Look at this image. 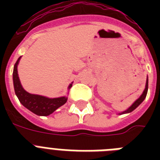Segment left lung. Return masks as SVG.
<instances>
[{
  "label": "left lung",
  "instance_id": "obj_1",
  "mask_svg": "<svg viewBox=\"0 0 160 160\" xmlns=\"http://www.w3.org/2000/svg\"><path fill=\"white\" fill-rule=\"evenodd\" d=\"M147 92H148V79H147V81H146V85H145V89H144V92H143V94H142V95L140 96V97L138 99V100L135 101V102L133 104V105H131V106L129 107V109H127V110H125V111L122 112L121 114H125V113H129V112H132L134 109H135L137 108V107L139 106L140 104H141L143 101H144V100L145 99V97H146V95H147Z\"/></svg>",
  "mask_w": 160,
  "mask_h": 160
}]
</instances>
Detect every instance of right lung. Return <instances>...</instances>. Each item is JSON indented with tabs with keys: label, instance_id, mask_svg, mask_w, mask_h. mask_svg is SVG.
Here are the masks:
<instances>
[{
	"label": "right lung",
	"instance_id": "add662e5",
	"mask_svg": "<svg viewBox=\"0 0 160 160\" xmlns=\"http://www.w3.org/2000/svg\"><path fill=\"white\" fill-rule=\"evenodd\" d=\"M20 59L21 57L18 58V60L14 65L13 84L16 96L18 97L20 102L24 106L37 115L47 116L51 113H53L59 107L66 103L67 97H65V96L49 99V98L44 97L41 95H31L30 93L26 92L21 86L20 80H19L18 74H17V65H18ZM71 86L72 85L70 84L69 89H70Z\"/></svg>",
	"mask_w": 160,
	"mask_h": 160
}]
</instances>
